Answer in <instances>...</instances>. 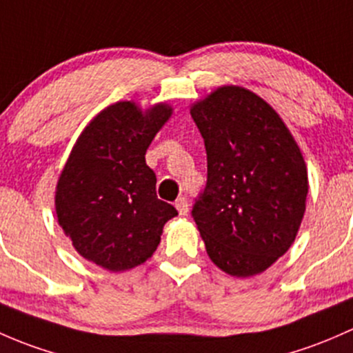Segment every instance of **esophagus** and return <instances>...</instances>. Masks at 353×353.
Wrapping results in <instances>:
<instances>
[{"instance_id":"34e87169","label":"esophagus","mask_w":353,"mask_h":353,"mask_svg":"<svg viewBox=\"0 0 353 353\" xmlns=\"http://www.w3.org/2000/svg\"><path fill=\"white\" fill-rule=\"evenodd\" d=\"M175 207H176V210H178V214H180V216H185V214L188 212V202H187V199H185V197L176 199Z\"/></svg>"}]
</instances>
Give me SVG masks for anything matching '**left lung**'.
<instances>
[{
    "instance_id": "obj_1",
    "label": "left lung",
    "mask_w": 353,
    "mask_h": 353,
    "mask_svg": "<svg viewBox=\"0 0 353 353\" xmlns=\"http://www.w3.org/2000/svg\"><path fill=\"white\" fill-rule=\"evenodd\" d=\"M207 151L197 230L214 265L232 277L267 270L296 239L307 168L281 115L256 93L224 85L190 107Z\"/></svg>"
}]
</instances>
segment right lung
Segmentation results:
<instances>
[{
    "label": "right lung",
    "mask_w": 353,
    "mask_h": 353,
    "mask_svg": "<svg viewBox=\"0 0 353 353\" xmlns=\"http://www.w3.org/2000/svg\"><path fill=\"white\" fill-rule=\"evenodd\" d=\"M172 105L117 101L97 114L72 146L56 185L57 223L85 260L110 272L144 263L176 209L156 197L146 165Z\"/></svg>",
    "instance_id": "1"
}]
</instances>
